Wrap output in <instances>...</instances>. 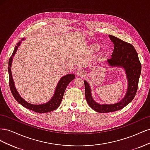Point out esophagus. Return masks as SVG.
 Here are the masks:
<instances>
[{
    "label": "esophagus",
    "instance_id": "1",
    "mask_svg": "<svg viewBox=\"0 0 150 150\" xmlns=\"http://www.w3.org/2000/svg\"><path fill=\"white\" fill-rule=\"evenodd\" d=\"M86 74L84 71H83V69H78V71H76V75L81 77V76H84Z\"/></svg>",
    "mask_w": 150,
    "mask_h": 150
}]
</instances>
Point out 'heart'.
I'll return each instance as SVG.
<instances>
[{
  "label": "heart",
  "instance_id": "b5f03b06",
  "mask_svg": "<svg viewBox=\"0 0 150 150\" xmlns=\"http://www.w3.org/2000/svg\"><path fill=\"white\" fill-rule=\"evenodd\" d=\"M99 46L98 44H92L91 45V46H89V49L91 50V51L94 52V51H98V50L99 49ZM108 54V52L107 50H103V51L100 53V56L102 57H106Z\"/></svg>",
  "mask_w": 150,
  "mask_h": 150
}]
</instances>
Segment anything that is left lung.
Wrapping results in <instances>:
<instances>
[{
    "label": "left lung",
    "instance_id": "obj_1",
    "mask_svg": "<svg viewBox=\"0 0 150 150\" xmlns=\"http://www.w3.org/2000/svg\"><path fill=\"white\" fill-rule=\"evenodd\" d=\"M115 44L111 58L107 60L111 67H123L128 79V89L125 96L120 102L112 104H100L93 99L88 83L84 81L85 97L89 106L98 112L106 113L118 111L125 107L134 99L137 92L139 78L142 71V64L138 53L132 44L123 41L114 35H109Z\"/></svg>",
    "mask_w": 150,
    "mask_h": 150
}]
</instances>
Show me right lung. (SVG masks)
Wrapping results in <instances>:
<instances>
[{
	"label": "right lung",
	"instance_id": "add662e5",
	"mask_svg": "<svg viewBox=\"0 0 150 150\" xmlns=\"http://www.w3.org/2000/svg\"><path fill=\"white\" fill-rule=\"evenodd\" d=\"M24 39H23L22 40ZM21 43V42H18L17 46H15L14 50H13V52L12 54V56L10 57L9 61H8V74H9V86H10V89L13 96L14 97L16 100L19 104H21L22 106H24V108H28L29 110L36 112L44 113V112H48L55 110L56 109H57L60 105L63 96H64V91L67 88V85L75 78V76L74 74H67L66 76L62 77L57 85V87H56L55 92H54V96H52L51 100L48 101L47 103L42 104H38V105H37V104H33L25 101L17 91L15 85H14V83H13V81L12 79V72H11V64L12 62V59L17 51L18 47L20 46Z\"/></svg>",
	"mask_w": 150,
	"mask_h": 150
}]
</instances>
